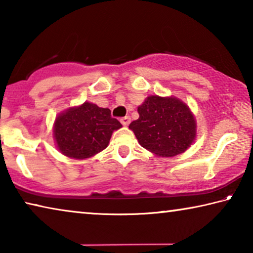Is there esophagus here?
Listing matches in <instances>:
<instances>
[{
    "instance_id": "esophagus-1",
    "label": "esophagus",
    "mask_w": 253,
    "mask_h": 253,
    "mask_svg": "<svg viewBox=\"0 0 253 253\" xmlns=\"http://www.w3.org/2000/svg\"><path fill=\"white\" fill-rule=\"evenodd\" d=\"M121 123L123 124L124 126H127L128 124L130 123V117L129 116H125V117H122L121 118Z\"/></svg>"
}]
</instances>
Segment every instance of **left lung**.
I'll use <instances>...</instances> for the list:
<instances>
[{
	"mask_svg": "<svg viewBox=\"0 0 253 253\" xmlns=\"http://www.w3.org/2000/svg\"><path fill=\"white\" fill-rule=\"evenodd\" d=\"M139 117L129 128L138 143L158 156L172 157L185 152L195 138V119L176 98L151 96L138 107Z\"/></svg>",
	"mask_w": 253,
	"mask_h": 253,
	"instance_id": "left-lung-1",
	"label": "left lung"
}]
</instances>
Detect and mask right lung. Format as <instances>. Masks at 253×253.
<instances>
[{
	"instance_id": "right-lung-1",
	"label": "right lung",
	"mask_w": 253,
	"mask_h": 253,
	"mask_svg": "<svg viewBox=\"0 0 253 253\" xmlns=\"http://www.w3.org/2000/svg\"><path fill=\"white\" fill-rule=\"evenodd\" d=\"M122 127L108 108L84 102L60 115L54 123V138L63 155L77 160L93 156L108 146L114 130Z\"/></svg>"
}]
</instances>
